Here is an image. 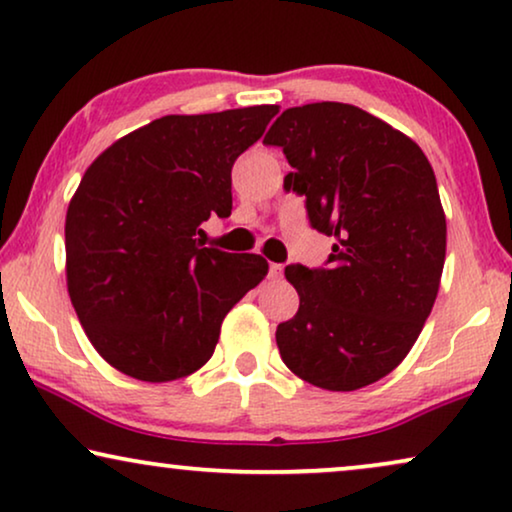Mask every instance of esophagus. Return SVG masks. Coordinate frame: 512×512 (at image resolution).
Returning a JSON list of instances; mask_svg holds the SVG:
<instances>
[{
  "label": "esophagus",
  "instance_id": "esophagus-1",
  "mask_svg": "<svg viewBox=\"0 0 512 512\" xmlns=\"http://www.w3.org/2000/svg\"><path fill=\"white\" fill-rule=\"evenodd\" d=\"M282 272H284V265L282 263H270V277L272 279L282 277Z\"/></svg>",
  "mask_w": 512,
  "mask_h": 512
}]
</instances>
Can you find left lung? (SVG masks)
I'll return each instance as SVG.
<instances>
[{
  "label": "left lung",
  "instance_id": "1",
  "mask_svg": "<svg viewBox=\"0 0 512 512\" xmlns=\"http://www.w3.org/2000/svg\"><path fill=\"white\" fill-rule=\"evenodd\" d=\"M263 144L282 146L284 188L335 240L328 268L286 265L300 307L277 326L282 361L314 387H368L408 356L436 303L447 226L433 167L410 137L342 102L286 109Z\"/></svg>",
  "mask_w": 512,
  "mask_h": 512
}]
</instances>
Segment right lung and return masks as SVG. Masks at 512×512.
<instances>
[{
    "label": "right lung",
    "instance_id": "right-lung-1",
    "mask_svg": "<svg viewBox=\"0 0 512 512\" xmlns=\"http://www.w3.org/2000/svg\"><path fill=\"white\" fill-rule=\"evenodd\" d=\"M279 107L163 116L100 153L65 221L67 291L109 366L170 382L212 359L226 314L268 275L258 254L198 240L233 209L230 170Z\"/></svg>",
    "mask_w": 512,
    "mask_h": 512
}]
</instances>
